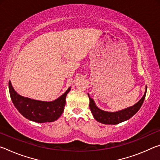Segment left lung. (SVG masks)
Here are the masks:
<instances>
[{"label": "left lung", "mask_w": 160, "mask_h": 160, "mask_svg": "<svg viewBox=\"0 0 160 160\" xmlns=\"http://www.w3.org/2000/svg\"><path fill=\"white\" fill-rule=\"evenodd\" d=\"M146 92H147V87L145 88L144 95L136 104H134L133 106L128 107L123 110L118 111V112H109L99 109L96 106V104L94 103V100L90 97V94H88L89 99H90V108L91 112L92 113L94 118H95V120L103 124L116 125V124H118L121 122H123V121L128 120V119L131 118L132 116H133L135 113L138 112V110L142 106L143 102H144Z\"/></svg>", "instance_id": "obj_1"}]
</instances>
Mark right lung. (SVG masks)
Listing matches in <instances>:
<instances>
[{
	"instance_id": "add662e5",
	"label": "right lung",
	"mask_w": 160,
	"mask_h": 160,
	"mask_svg": "<svg viewBox=\"0 0 160 160\" xmlns=\"http://www.w3.org/2000/svg\"><path fill=\"white\" fill-rule=\"evenodd\" d=\"M70 90V88L53 101H39L20 95L14 90L11 82H9L10 95L16 109L24 117L41 123L53 122L60 117L63 112L66 95Z\"/></svg>"
}]
</instances>
